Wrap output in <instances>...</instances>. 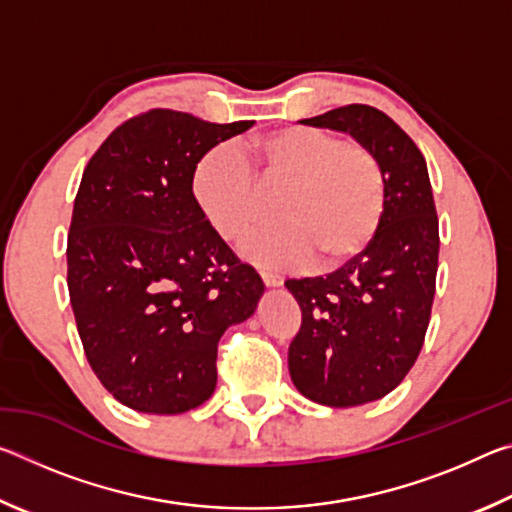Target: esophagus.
Instances as JSON below:
<instances>
[{"label":"esophagus","mask_w":512,"mask_h":512,"mask_svg":"<svg viewBox=\"0 0 512 512\" xmlns=\"http://www.w3.org/2000/svg\"><path fill=\"white\" fill-rule=\"evenodd\" d=\"M259 275H262V280H264L266 287H280V284H282V275H277V273L259 271Z\"/></svg>","instance_id":"esophagus-1"}]
</instances>
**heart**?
I'll list each match as a JSON object with an SVG mask.
<instances>
[{"mask_svg":"<svg viewBox=\"0 0 512 512\" xmlns=\"http://www.w3.org/2000/svg\"><path fill=\"white\" fill-rule=\"evenodd\" d=\"M194 192L212 228L244 244L271 221L280 196V228L248 246L266 266L334 271L366 250L386 210L379 158L361 142L305 126H284L241 146L214 149L198 162Z\"/></svg>","mask_w":512,"mask_h":512,"instance_id":"heart-1","label":"heart"}]
</instances>
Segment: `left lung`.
I'll return each mask as SVG.
<instances>
[{
	"label": "left lung",
	"mask_w": 512,
	"mask_h": 512,
	"mask_svg": "<svg viewBox=\"0 0 512 512\" xmlns=\"http://www.w3.org/2000/svg\"><path fill=\"white\" fill-rule=\"evenodd\" d=\"M302 124L350 133L386 180L372 244L339 271L284 282L302 311L289 345L293 384L311 402L345 409L391 393L418 359L436 293L438 214L427 162L386 112L350 103Z\"/></svg>",
	"instance_id": "obj_1"
}]
</instances>
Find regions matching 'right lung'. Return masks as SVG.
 Masks as SVG:
<instances>
[{
  "label": "right lung",
  "instance_id": "add662e5",
  "mask_svg": "<svg viewBox=\"0 0 512 512\" xmlns=\"http://www.w3.org/2000/svg\"><path fill=\"white\" fill-rule=\"evenodd\" d=\"M250 126L153 108L117 126L83 171L69 302L94 375L128 409L173 415L210 400L219 339L264 293L194 196L203 155Z\"/></svg>",
  "mask_w": 512,
  "mask_h": 512
}]
</instances>
